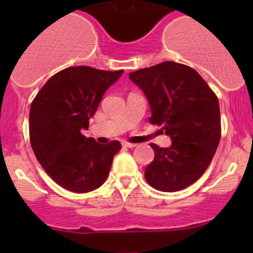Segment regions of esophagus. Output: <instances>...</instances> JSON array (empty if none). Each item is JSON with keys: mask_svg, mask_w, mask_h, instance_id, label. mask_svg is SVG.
<instances>
[{"mask_svg": "<svg viewBox=\"0 0 253 253\" xmlns=\"http://www.w3.org/2000/svg\"><path fill=\"white\" fill-rule=\"evenodd\" d=\"M122 147H125V148H134L136 147V144H133V143H128V142H126V141H122Z\"/></svg>", "mask_w": 253, "mask_h": 253, "instance_id": "esophagus-1", "label": "esophagus"}]
</instances>
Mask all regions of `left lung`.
<instances>
[{"mask_svg":"<svg viewBox=\"0 0 253 253\" xmlns=\"http://www.w3.org/2000/svg\"><path fill=\"white\" fill-rule=\"evenodd\" d=\"M149 103V122L171 138L169 148L150 144L154 159L144 177L155 190L176 192L192 185L211 164L220 141L219 101L193 68L167 61L129 73Z\"/></svg>","mask_w":253,"mask_h":253,"instance_id":"1","label":"left lung"}]
</instances>
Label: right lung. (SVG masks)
<instances>
[{
  "label": "right lung",
  "mask_w": 253,
  "mask_h": 253,
  "mask_svg": "<svg viewBox=\"0 0 253 253\" xmlns=\"http://www.w3.org/2000/svg\"><path fill=\"white\" fill-rule=\"evenodd\" d=\"M124 71L88 66L68 67L52 76L33 100L29 134L33 152L46 174L61 187L85 193L108 178L121 144H100L81 133L89 126L104 93Z\"/></svg>",
  "instance_id": "add662e5"
}]
</instances>
